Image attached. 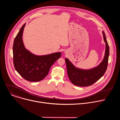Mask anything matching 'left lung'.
<instances>
[{"mask_svg":"<svg viewBox=\"0 0 120 120\" xmlns=\"http://www.w3.org/2000/svg\"><path fill=\"white\" fill-rule=\"evenodd\" d=\"M104 39L106 43L105 57L97 67L90 70H82L76 68L67 58L65 59L68 77L71 82L78 86H88L93 84L105 74L108 63L109 47L105 33L102 32Z\"/></svg>","mask_w":120,"mask_h":120,"instance_id":"1","label":"left lung"}]
</instances>
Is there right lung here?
Wrapping results in <instances>:
<instances>
[{"mask_svg":"<svg viewBox=\"0 0 120 120\" xmlns=\"http://www.w3.org/2000/svg\"><path fill=\"white\" fill-rule=\"evenodd\" d=\"M24 24L15 37L13 46V63L15 70L25 80L38 82L48 75L50 67L61 56V52L45 56L34 55L26 50L22 35Z\"/></svg>","mask_w":120,"mask_h":120,"instance_id":"add662e5","label":"right lung"}]
</instances>
